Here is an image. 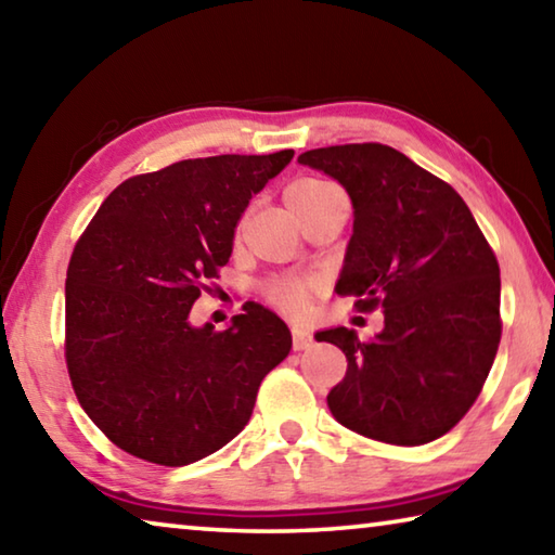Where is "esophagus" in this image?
Returning <instances> with one entry per match:
<instances>
[{"label":"esophagus","instance_id":"1","mask_svg":"<svg viewBox=\"0 0 555 555\" xmlns=\"http://www.w3.org/2000/svg\"><path fill=\"white\" fill-rule=\"evenodd\" d=\"M291 335H294V350L300 352V350H308V347H313V335L311 333L300 331V327H294Z\"/></svg>","mask_w":555,"mask_h":555}]
</instances>
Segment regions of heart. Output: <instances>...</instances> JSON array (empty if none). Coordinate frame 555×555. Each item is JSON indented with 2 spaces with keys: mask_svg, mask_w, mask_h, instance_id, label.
Masks as SVG:
<instances>
[{
  "mask_svg": "<svg viewBox=\"0 0 555 555\" xmlns=\"http://www.w3.org/2000/svg\"><path fill=\"white\" fill-rule=\"evenodd\" d=\"M333 183L325 181H315V178H304V181H296L286 188V203L294 198H300V195L315 193L321 188H327ZM321 279L308 276V274H281L267 281L264 286V296L271 306H276L281 313H286L296 321H304L313 313L315 308V296L321 294Z\"/></svg>",
  "mask_w": 555,
  "mask_h": 555,
  "instance_id": "heart-1",
  "label": "heart"
}]
</instances>
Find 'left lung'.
I'll return each mask as SVG.
<instances>
[{"label":"left lung","mask_w":555,"mask_h":555,"mask_svg":"<svg viewBox=\"0 0 555 555\" xmlns=\"http://www.w3.org/2000/svg\"><path fill=\"white\" fill-rule=\"evenodd\" d=\"M298 162L333 176L354 208L335 291L382 308L362 343L333 327L315 337L347 357L327 406L345 428L391 446L446 436L480 397L502 337L500 264L465 201L384 144L311 149Z\"/></svg>","instance_id":"8db88e82"}]
</instances>
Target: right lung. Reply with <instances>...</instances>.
<instances>
[{
  "label": "right lung",
  "instance_id": "obj_1",
  "mask_svg": "<svg viewBox=\"0 0 555 555\" xmlns=\"http://www.w3.org/2000/svg\"><path fill=\"white\" fill-rule=\"evenodd\" d=\"M294 149L185 158L131 176L75 242L65 279V364L80 406L125 453L181 467L247 426L291 333L247 304L228 331L188 313L230 261L251 195Z\"/></svg>",
  "mask_w": 555,
  "mask_h": 555
}]
</instances>
